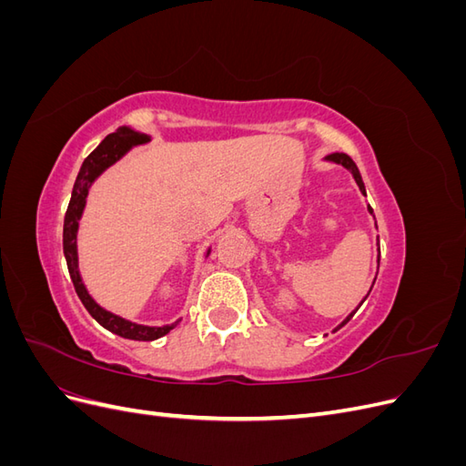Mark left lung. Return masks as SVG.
I'll use <instances>...</instances> for the list:
<instances>
[{"label":"left lung","instance_id":"8db88e82","mask_svg":"<svg viewBox=\"0 0 466 466\" xmlns=\"http://www.w3.org/2000/svg\"><path fill=\"white\" fill-rule=\"evenodd\" d=\"M327 161H334V163H338V165H342V167H346L348 168V171L351 173V175H354V178H356V182H358V187H360V190L365 194V187H363V180H361V175H360V171H358V167H356V163L354 161H351V157H348V155L346 153H330V155H327ZM370 211H371V214H373V209H371V206H370ZM356 311H358V309H356ZM354 311V313H356ZM354 313H351L342 324H340V327H344V324L351 319V317H354ZM340 327H338V329H340Z\"/></svg>","mask_w":466,"mask_h":466}]
</instances>
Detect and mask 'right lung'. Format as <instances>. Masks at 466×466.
I'll use <instances>...</instances> for the list:
<instances>
[{"instance_id": "right-lung-1", "label": "right lung", "mask_w": 466, "mask_h": 466, "mask_svg": "<svg viewBox=\"0 0 466 466\" xmlns=\"http://www.w3.org/2000/svg\"><path fill=\"white\" fill-rule=\"evenodd\" d=\"M146 142H149V136L139 134L132 128H126V126H120L116 132L108 134L103 142L98 144V147L87 155V159L83 161L72 190V200L67 204V211L64 218V257L67 262L69 276H72V281H74L76 293L79 295L81 303L86 305L89 315L101 324V327L122 338H128V340H157V338L165 336L168 330H173L177 322L167 324V327H144V324H136L118 315H112L105 311L101 305H96L95 299L87 293L86 286H83L79 270H77L76 238H77L79 218L83 214V208H86V198H87L91 182L101 175L105 168H108L112 163H116L126 151Z\"/></svg>"}]
</instances>
